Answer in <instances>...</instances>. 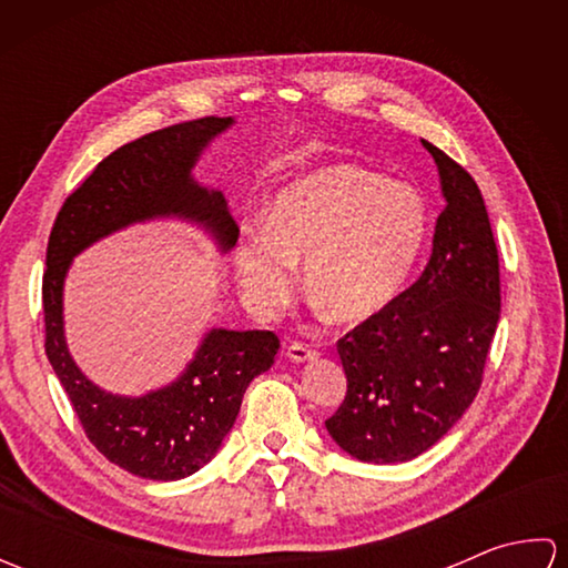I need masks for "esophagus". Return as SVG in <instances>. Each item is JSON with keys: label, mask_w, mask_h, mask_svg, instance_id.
Wrapping results in <instances>:
<instances>
[{"label": "esophagus", "mask_w": 568, "mask_h": 568, "mask_svg": "<svg viewBox=\"0 0 568 568\" xmlns=\"http://www.w3.org/2000/svg\"><path fill=\"white\" fill-rule=\"evenodd\" d=\"M320 354L315 352V348L307 346V344H300V342H293L287 344V358L295 361V364H305V361H315Z\"/></svg>", "instance_id": "obj_1"}]
</instances>
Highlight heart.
Here are the masks:
<instances>
[{"label":"heart","mask_w":568,"mask_h":568,"mask_svg":"<svg viewBox=\"0 0 568 568\" xmlns=\"http://www.w3.org/2000/svg\"><path fill=\"white\" fill-rule=\"evenodd\" d=\"M429 234L427 202L415 187L356 165H324L273 197L265 229L234 251L244 303L281 307L303 263L305 287L336 322L388 310L413 275Z\"/></svg>","instance_id":"b5f03b06"}]
</instances>
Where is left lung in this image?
<instances>
[{
    "instance_id": "8db88e82",
    "label": "left lung",
    "mask_w": 568,
    "mask_h": 568,
    "mask_svg": "<svg viewBox=\"0 0 568 568\" xmlns=\"http://www.w3.org/2000/svg\"><path fill=\"white\" fill-rule=\"evenodd\" d=\"M437 163L444 212L417 281L336 344L342 407L324 422L342 452L366 464L425 454L474 403L500 320V271L476 180L422 139Z\"/></svg>"
}]
</instances>
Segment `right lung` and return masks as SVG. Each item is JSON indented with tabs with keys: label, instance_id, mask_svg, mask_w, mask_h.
<instances>
[{
	"label": "right lung",
	"instance_id": "obj_1",
	"mask_svg": "<svg viewBox=\"0 0 568 568\" xmlns=\"http://www.w3.org/2000/svg\"><path fill=\"white\" fill-rule=\"evenodd\" d=\"M234 116H204L141 136L94 168L58 212L45 253V356L82 429L100 454L149 480L197 474L232 432L248 383L273 366L281 342L265 329L212 327L180 376L143 395L100 388L84 376L65 339L63 293L72 258L134 224H195L220 253L236 246L239 226L222 190L192 175L210 143Z\"/></svg>",
	"mask_w": 568,
	"mask_h": 568
}]
</instances>
